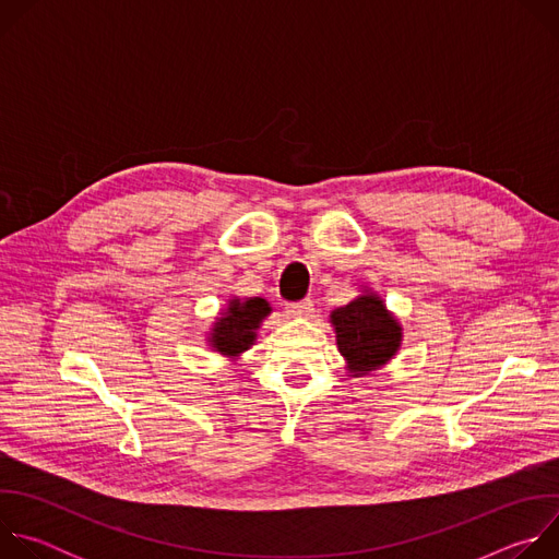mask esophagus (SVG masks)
<instances>
[{"label":"esophagus","mask_w":559,"mask_h":559,"mask_svg":"<svg viewBox=\"0 0 559 559\" xmlns=\"http://www.w3.org/2000/svg\"><path fill=\"white\" fill-rule=\"evenodd\" d=\"M285 313L292 316V318H309L313 313V302L309 298L298 300V302H289L285 307Z\"/></svg>","instance_id":"obj_1"}]
</instances>
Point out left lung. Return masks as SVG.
Here are the masks:
<instances>
[{
  "instance_id": "obj_1",
  "label": "left lung",
  "mask_w": 559,
  "mask_h": 559,
  "mask_svg": "<svg viewBox=\"0 0 559 559\" xmlns=\"http://www.w3.org/2000/svg\"><path fill=\"white\" fill-rule=\"evenodd\" d=\"M336 345L349 376L360 378L384 367L401 349L403 328L384 300L365 289L360 296L330 313Z\"/></svg>"
}]
</instances>
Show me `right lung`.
I'll list each match as a JSON object with an SVG mask.
<instances>
[{"instance_id":"obj_1","label":"right lung","mask_w":559,"mask_h":559,"mask_svg":"<svg viewBox=\"0 0 559 559\" xmlns=\"http://www.w3.org/2000/svg\"><path fill=\"white\" fill-rule=\"evenodd\" d=\"M270 313L272 307L265 298L231 296L227 300V307L216 316L212 330L207 332V345L216 354L236 360L254 345L257 332Z\"/></svg>"}]
</instances>
